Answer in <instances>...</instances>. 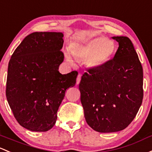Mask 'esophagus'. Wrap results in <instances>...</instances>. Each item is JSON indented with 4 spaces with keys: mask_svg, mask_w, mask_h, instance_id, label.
Segmentation results:
<instances>
[{
    "mask_svg": "<svg viewBox=\"0 0 152 152\" xmlns=\"http://www.w3.org/2000/svg\"><path fill=\"white\" fill-rule=\"evenodd\" d=\"M81 77V74L79 73V74L78 75V76H77V79H76V84H79V83H80Z\"/></svg>",
    "mask_w": 152,
    "mask_h": 152,
    "instance_id": "34e87169",
    "label": "esophagus"
}]
</instances>
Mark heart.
<instances>
[{
    "instance_id": "obj_1",
    "label": "heart",
    "mask_w": 152,
    "mask_h": 152,
    "mask_svg": "<svg viewBox=\"0 0 152 152\" xmlns=\"http://www.w3.org/2000/svg\"><path fill=\"white\" fill-rule=\"evenodd\" d=\"M70 49L76 59H87V63L89 67L98 68L111 60L116 52V44L113 41L105 37H97L83 44H74ZM65 57L70 64H74L69 52H65Z\"/></svg>"
}]
</instances>
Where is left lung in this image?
<instances>
[{
    "label": "left lung",
    "mask_w": 152,
    "mask_h": 152,
    "mask_svg": "<svg viewBox=\"0 0 152 152\" xmlns=\"http://www.w3.org/2000/svg\"><path fill=\"white\" fill-rule=\"evenodd\" d=\"M112 38L119 43L114 58L87 70L79 86L86 122L99 132L125 129L143 97V68L132 41L126 36Z\"/></svg>",
    "instance_id": "1"
}]
</instances>
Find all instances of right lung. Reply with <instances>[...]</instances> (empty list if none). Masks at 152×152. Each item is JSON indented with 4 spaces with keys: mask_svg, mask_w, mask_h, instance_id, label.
Instances as JSON below:
<instances>
[{
    "mask_svg": "<svg viewBox=\"0 0 152 152\" xmlns=\"http://www.w3.org/2000/svg\"><path fill=\"white\" fill-rule=\"evenodd\" d=\"M63 34L35 32L24 38L8 67L6 95L14 117L25 128L46 132L53 127L67 89L78 72L61 74Z\"/></svg>",
    "mask_w": 152,
    "mask_h": 152,
    "instance_id": "right-lung-1",
    "label": "right lung"
}]
</instances>
